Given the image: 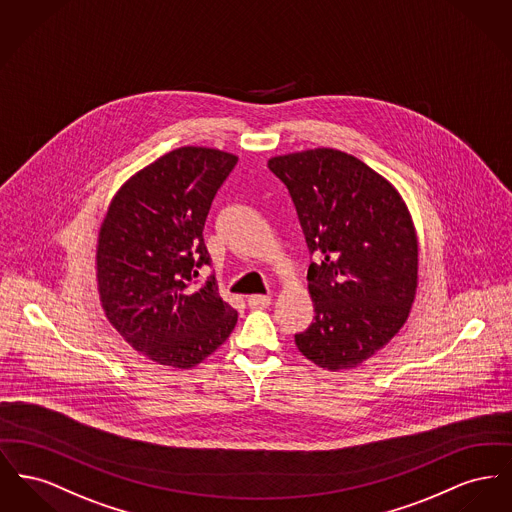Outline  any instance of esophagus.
Instances as JSON below:
<instances>
[{"label":"esophagus","mask_w":512,"mask_h":512,"mask_svg":"<svg viewBox=\"0 0 512 512\" xmlns=\"http://www.w3.org/2000/svg\"><path fill=\"white\" fill-rule=\"evenodd\" d=\"M247 303L251 309H267L271 305V296H261V294H255V296H249Z\"/></svg>","instance_id":"34e87169"}]
</instances>
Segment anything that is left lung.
<instances>
[{"instance_id":"1","label":"left lung","mask_w":512,"mask_h":512,"mask_svg":"<svg viewBox=\"0 0 512 512\" xmlns=\"http://www.w3.org/2000/svg\"><path fill=\"white\" fill-rule=\"evenodd\" d=\"M311 253L315 321L296 346L315 365L340 371L369 360L404 327L418 292L420 247L412 214L391 181L338 149L272 156Z\"/></svg>"}]
</instances>
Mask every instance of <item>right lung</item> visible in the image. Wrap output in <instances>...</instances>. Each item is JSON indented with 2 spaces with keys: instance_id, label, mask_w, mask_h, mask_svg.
<instances>
[{
  "instance_id": "obj_1",
  "label": "right lung",
  "mask_w": 512,
  "mask_h": 512,
  "mask_svg": "<svg viewBox=\"0 0 512 512\" xmlns=\"http://www.w3.org/2000/svg\"><path fill=\"white\" fill-rule=\"evenodd\" d=\"M238 156L180 147L154 160L112 197L96 240L102 311L145 358L191 369L230 336L238 311L220 298L203 240L212 199Z\"/></svg>"
}]
</instances>
